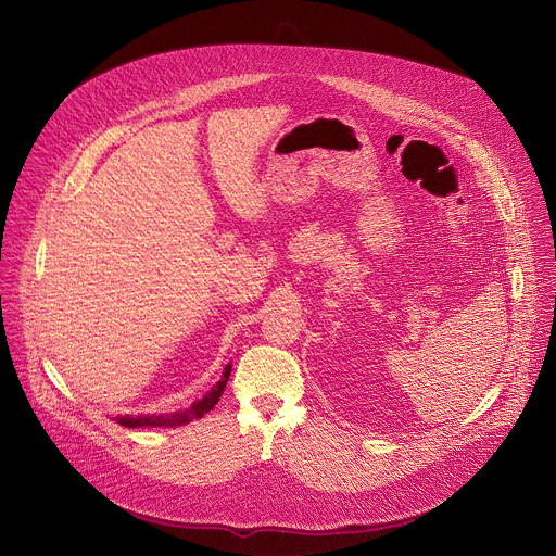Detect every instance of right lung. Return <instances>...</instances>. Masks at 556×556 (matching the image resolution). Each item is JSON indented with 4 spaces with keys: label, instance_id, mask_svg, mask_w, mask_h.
Returning a JSON list of instances; mask_svg holds the SVG:
<instances>
[{
    "label": "right lung",
    "instance_id": "right-lung-1",
    "mask_svg": "<svg viewBox=\"0 0 556 556\" xmlns=\"http://www.w3.org/2000/svg\"><path fill=\"white\" fill-rule=\"evenodd\" d=\"M230 377V365H226L222 379L211 388V392H206L200 401H193L191 407H187L184 412H175V414H142V416H116L114 420L121 422L123 427H177V425H186L189 420H195V418H202L208 409L215 407V403L219 401L224 388H226V381Z\"/></svg>",
    "mask_w": 556,
    "mask_h": 556
}]
</instances>
